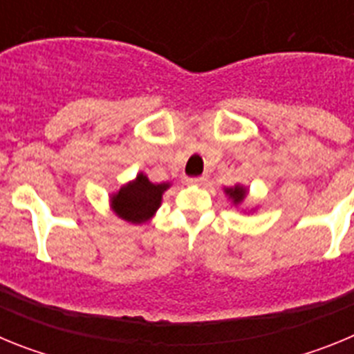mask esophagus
<instances>
[{"label": "esophagus", "mask_w": 354, "mask_h": 354, "mask_svg": "<svg viewBox=\"0 0 354 354\" xmlns=\"http://www.w3.org/2000/svg\"><path fill=\"white\" fill-rule=\"evenodd\" d=\"M186 183L193 184V186H204V184L207 183V177H205V175H202V177H192V179H187Z\"/></svg>", "instance_id": "esophagus-1"}]
</instances>
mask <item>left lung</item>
I'll return each instance as SVG.
<instances>
[{"label": "left lung", "mask_w": 354, "mask_h": 354, "mask_svg": "<svg viewBox=\"0 0 354 354\" xmlns=\"http://www.w3.org/2000/svg\"><path fill=\"white\" fill-rule=\"evenodd\" d=\"M225 195L228 196V200H232L234 205H241L245 202L246 195H248V189L245 186H241V184H236L232 187H223Z\"/></svg>", "instance_id": "obj_1"}]
</instances>
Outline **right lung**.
Masks as SVG:
<instances>
[{
	"label": "right lung",
	"instance_id": "add662e5",
	"mask_svg": "<svg viewBox=\"0 0 354 354\" xmlns=\"http://www.w3.org/2000/svg\"><path fill=\"white\" fill-rule=\"evenodd\" d=\"M170 187V183H150L143 171L136 175V179L129 180L109 196L111 209L118 218L127 223L142 225L152 220V216L161 207L162 193Z\"/></svg>",
	"mask_w": 354,
	"mask_h": 354
}]
</instances>
